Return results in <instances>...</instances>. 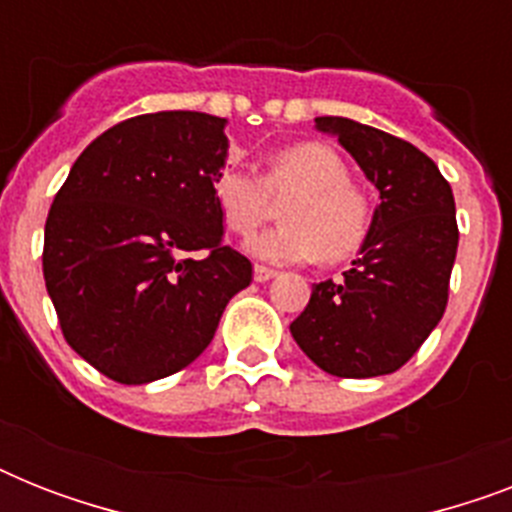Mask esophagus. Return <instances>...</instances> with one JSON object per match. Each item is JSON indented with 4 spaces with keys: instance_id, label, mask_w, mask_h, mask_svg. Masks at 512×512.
<instances>
[{
    "instance_id": "1",
    "label": "esophagus",
    "mask_w": 512,
    "mask_h": 512,
    "mask_svg": "<svg viewBox=\"0 0 512 512\" xmlns=\"http://www.w3.org/2000/svg\"><path fill=\"white\" fill-rule=\"evenodd\" d=\"M273 276H276L273 268H268V265H255V281H268Z\"/></svg>"
}]
</instances>
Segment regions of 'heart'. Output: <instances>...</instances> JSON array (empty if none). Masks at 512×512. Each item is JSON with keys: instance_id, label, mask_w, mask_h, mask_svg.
Wrapping results in <instances>:
<instances>
[{"instance_id": "1", "label": "heart", "mask_w": 512, "mask_h": 512, "mask_svg": "<svg viewBox=\"0 0 512 512\" xmlns=\"http://www.w3.org/2000/svg\"><path fill=\"white\" fill-rule=\"evenodd\" d=\"M212 196L236 236H252L281 204L284 223L249 241V252L271 263H342L372 231V201L350 183L348 164L327 143L281 148L260 177L225 167L212 180Z\"/></svg>"}]
</instances>
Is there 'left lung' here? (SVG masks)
I'll return each mask as SVG.
<instances>
[{
	"label": "left lung",
	"mask_w": 512,
	"mask_h": 512,
	"mask_svg": "<svg viewBox=\"0 0 512 512\" xmlns=\"http://www.w3.org/2000/svg\"><path fill=\"white\" fill-rule=\"evenodd\" d=\"M380 191L372 231L353 268L313 284L292 337L335 377H380L401 369L436 329L457 257L452 185L412 143L353 119L319 116Z\"/></svg>",
	"instance_id": "1"
}]
</instances>
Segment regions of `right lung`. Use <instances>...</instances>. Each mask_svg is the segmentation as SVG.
<instances>
[{
	"mask_svg": "<svg viewBox=\"0 0 512 512\" xmlns=\"http://www.w3.org/2000/svg\"><path fill=\"white\" fill-rule=\"evenodd\" d=\"M225 119L159 111L84 148L44 223L42 271L60 332L122 385L180 372L204 353L252 263L223 244L212 180Z\"/></svg>",
	"mask_w": 512,
	"mask_h": 512,
	"instance_id": "right-lung-1",
	"label": "right lung"
}]
</instances>
